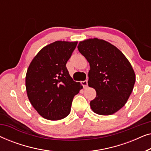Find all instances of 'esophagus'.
I'll return each instance as SVG.
<instances>
[{
    "label": "esophagus",
    "instance_id": "34e87169",
    "mask_svg": "<svg viewBox=\"0 0 151 151\" xmlns=\"http://www.w3.org/2000/svg\"><path fill=\"white\" fill-rule=\"evenodd\" d=\"M81 84H82V85L83 86L84 88H86V86H87V85H88V81H87V80H84V81H82L81 82Z\"/></svg>",
    "mask_w": 151,
    "mask_h": 151
}]
</instances>
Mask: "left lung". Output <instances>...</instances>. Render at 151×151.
<instances>
[{
    "instance_id": "left-lung-1",
    "label": "left lung",
    "mask_w": 151,
    "mask_h": 151,
    "mask_svg": "<svg viewBox=\"0 0 151 151\" xmlns=\"http://www.w3.org/2000/svg\"><path fill=\"white\" fill-rule=\"evenodd\" d=\"M78 49L90 65L88 85L96 91L90 102L94 113L114 114L127 103L133 91L135 74L122 51L102 39L80 41Z\"/></svg>"
}]
</instances>
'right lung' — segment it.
<instances>
[{"label": "right lung", "instance_id": "1", "mask_svg": "<svg viewBox=\"0 0 151 151\" xmlns=\"http://www.w3.org/2000/svg\"><path fill=\"white\" fill-rule=\"evenodd\" d=\"M78 42L58 40L43 47L29 66L25 78L29 100L38 114L59 120L70 113L76 95L83 88L66 67Z\"/></svg>", "mask_w": 151, "mask_h": 151}]
</instances>
